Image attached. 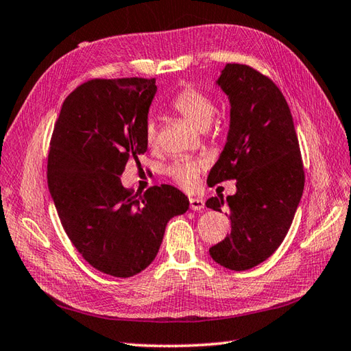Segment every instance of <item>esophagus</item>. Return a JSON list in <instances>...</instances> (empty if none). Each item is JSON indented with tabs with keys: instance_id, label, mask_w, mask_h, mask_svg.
I'll list each match as a JSON object with an SVG mask.
<instances>
[{
	"instance_id": "esophagus-1",
	"label": "esophagus",
	"mask_w": 351,
	"mask_h": 351,
	"mask_svg": "<svg viewBox=\"0 0 351 351\" xmlns=\"http://www.w3.org/2000/svg\"><path fill=\"white\" fill-rule=\"evenodd\" d=\"M189 206H191L192 210H203L204 209V202L202 198L191 197L189 198Z\"/></svg>"
}]
</instances>
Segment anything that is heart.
I'll list each match as a JSON object with an SVG mask.
<instances>
[{"instance_id": "1", "label": "heart", "mask_w": 351, "mask_h": 351, "mask_svg": "<svg viewBox=\"0 0 351 351\" xmlns=\"http://www.w3.org/2000/svg\"><path fill=\"white\" fill-rule=\"evenodd\" d=\"M171 106H173V109L177 113H180L186 121H189L197 128L209 127L213 115H215V103H213V99L204 94V92L192 88V86H184L173 98ZM144 136L148 147L154 148L157 145V127L153 119L147 121ZM202 169L203 163L188 159H178L168 167L167 174L176 183L189 189L195 184L197 177Z\"/></svg>"}]
</instances>
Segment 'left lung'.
Returning a JSON list of instances; mask_svg holds the SVG:
<instances>
[{"label":"left lung","mask_w":351,"mask_h":351,"mask_svg":"<svg viewBox=\"0 0 351 351\" xmlns=\"http://www.w3.org/2000/svg\"><path fill=\"white\" fill-rule=\"evenodd\" d=\"M217 84L230 101V128L207 183L236 180V194L212 197L206 206L228 210L230 234L213 245L212 259L245 271L280 247L304 188V171L289 106L259 71L227 63Z\"/></svg>","instance_id":"8db88e82"}]
</instances>
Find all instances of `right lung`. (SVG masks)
Masks as SVG:
<instances>
[{"label": "right lung", "mask_w": 351, "mask_h": 351, "mask_svg": "<svg viewBox=\"0 0 351 351\" xmlns=\"http://www.w3.org/2000/svg\"><path fill=\"white\" fill-rule=\"evenodd\" d=\"M156 78H94L63 101L48 153V189L83 259L113 277L145 269L168 221L189 209L171 184L133 194L121 183L128 159L147 152L145 124Z\"/></svg>", "instance_id": "1"}]
</instances>
